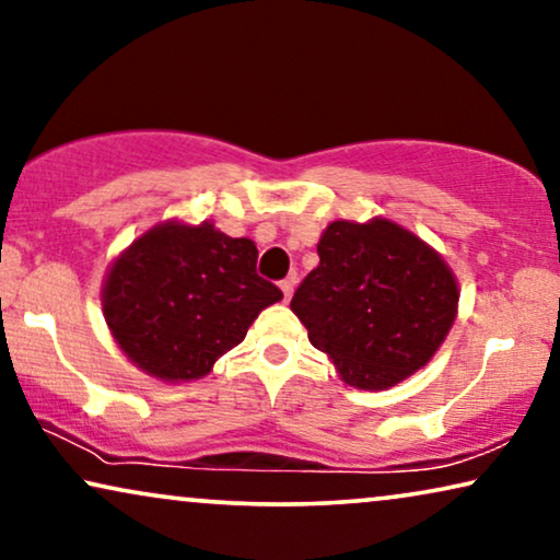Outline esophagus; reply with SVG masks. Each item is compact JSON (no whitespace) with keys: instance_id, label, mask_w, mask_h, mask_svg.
Here are the masks:
<instances>
[{"instance_id":"esophagus-1","label":"esophagus","mask_w":560,"mask_h":560,"mask_svg":"<svg viewBox=\"0 0 560 560\" xmlns=\"http://www.w3.org/2000/svg\"><path fill=\"white\" fill-rule=\"evenodd\" d=\"M293 288H295L293 275H290V278H285V280L280 282V290H282V295H285V301H290V298H293Z\"/></svg>"}]
</instances>
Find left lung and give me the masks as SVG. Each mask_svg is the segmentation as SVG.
<instances>
[{
    "instance_id": "left-lung-1",
    "label": "left lung",
    "mask_w": 560,
    "mask_h": 560,
    "mask_svg": "<svg viewBox=\"0 0 560 560\" xmlns=\"http://www.w3.org/2000/svg\"><path fill=\"white\" fill-rule=\"evenodd\" d=\"M318 257L290 311L339 377L357 389H389L423 370L458 311V282L446 259L382 217L331 221Z\"/></svg>"
}]
</instances>
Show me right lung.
I'll return each mask as SVG.
<instances>
[{
    "instance_id": "right-lung-1",
    "label": "right lung",
    "mask_w": 560,
    "mask_h": 560,
    "mask_svg": "<svg viewBox=\"0 0 560 560\" xmlns=\"http://www.w3.org/2000/svg\"><path fill=\"white\" fill-rule=\"evenodd\" d=\"M257 247L211 221H160L114 259L102 285L106 326L137 370L201 380L282 293L257 275Z\"/></svg>"
}]
</instances>
